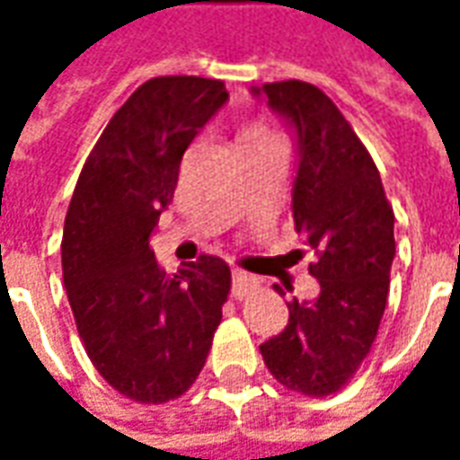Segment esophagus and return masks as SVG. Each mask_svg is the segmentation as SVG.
<instances>
[{"label": "esophagus", "instance_id": "1", "mask_svg": "<svg viewBox=\"0 0 460 460\" xmlns=\"http://www.w3.org/2000/svg\"><path fill=\"white\" fill-rule=\"evenodd\" d=\"M259 288V280L253 279L251 273H243V270H234L231 276V296L236 300H243L246 296H251L253 290Z\"/></svg>", "mask_w": 460, "mask_h": 460}]
</instances>
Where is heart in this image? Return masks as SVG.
<instances>
[{"mask_svg":"<svg viewBox=\"0 0 460 460\" xmlns=\"http://www.w3.org/2000/svg\"><path fill=\"white\" fill-rule=\"evenodd\" d=\"M259 135H273V132L266 130V128H251V130L243 132V137H259ZM243 137H241V140H243Z\"/></svg>","mask_w":460,"mask_h":460,"instance_id":"obj_1","label":"heart"}]
</instances>
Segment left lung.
I'll list each match as a JSON object with an SVG mask.
<instances>
[{
    "label": "left lung",
    "mask_w": 460,
    "mask_h": 460,
    "mask_svg": "<svg viewBox=\"0 0 460 460\" xmlns=\"http://www.w3.org/2000/svg\"><path fill=\"white\" fill-rule=\"evenodd\" d=\"M296 130V231L315 253V300L293 298L288 325L261 345L280 385L328 396L352 379L379 330L394 261V211L372 155L338 105L305 81L253 88ZM280 290V286H273Z\"/></svg>",
    "instance_id": "1"
}]
</instances>
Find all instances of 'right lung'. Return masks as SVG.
Segmentation results:
<instances>
[{"label":"right lung","instance_id":"right-lung-1","mask_svg":"<svg viewBox=\"0 0 460 460\" xmlns=\"http://www.w3.org/2000/svg\"><path fill=\"white\" fill-rule=\"evenodd\" d=\"M226 101L217 78L142 84L105 125L66 211L61 266L78 335L105 382L140 404L194 385L229 298L226 261L199 256L170 276L150 249L181 155Z\"/></svg>","mask_w":460,"mask_h":460}]
</instances>
